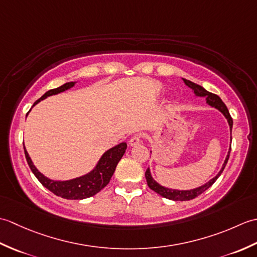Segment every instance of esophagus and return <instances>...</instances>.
I'll return each instance as SVG.
<instances>
[{
	"label": "esophagus",
	"mask_w": 257,
	"mask_h": 257,
	"mask_svg": "<svg viewBox=\"0 0 257 257\" xmlns=\"http://www.w3.org/2000/svg\"><path fill=\"white\" fill-rule=\"evenodd\" d=\"M141 138H143V135H141V134L134 135L133 137H132V139L129 140V145L130 146H136V145L140 144L141 143Z\"/></svg>",
	"instance_id": "34e87169"
}]
</instances>
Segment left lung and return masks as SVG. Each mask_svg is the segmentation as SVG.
<instances>
[{
  "instance_id": "1",
  "label": "left lung",
  "mask_w": 257,
  "mask_h": 257,
  "mask_svg": "<svg viewBox=\"0 0 257 257\" xmlns=\"http://www.w3.org/2000/svg\"><path fill=\"white\" fill-rule=\"evenodd\" d=\"M183 81L185 83V85H187L188 87H190L191 89H192L194 91V94L196 96H200V97H205L206 98V102L209 103L210 106L214 107L216 109H219V110L224 114L225 118L227 119L228 121V124H230V129H231V134H232V127H233V119L231 117L230 112H228V109L227 107L225 106V103L222 101L221 98L215 95V94H212V92L205 90L203 87L193 83V81H190L188 79H184L183 78ZM231 140H232V137H231ZM230 152H231V147H230V150H228V154L226 156V159L224 161V163H223V167L220 170V172L216 174V177H214L213 179H211L209 182L205 183L204 185H202V187L200 188H196V189H193V190H187V191H180V190H172V189H168V188H165L162 187V185H160L159 183H157L154 179H152L151 174H150V170L149 168L147 169L146 171V179H147V183H148V187L154 190L155 192H157L158 194H160L161 196H163V198L166 199H169V200H173V201H189V200H192L194 198H196V196H199L201 193H203L205 190L209 189L211 185L214 183L217 178H219L221 176V173L223 172V170H224V168L226 166L227 163V160L228 158H230Z\"/></svg>"
}]
</instances>
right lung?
Instances as JSON below:
<instances>
[{"label": "right lung", "mask_w": 257, "mask_h": 257, "mask_svg": "<svg viewBox=\"0 0 257 257\" xmlns=\"http://www.w3.org/2000/svg\"><path fill=\"white\" fill-rule=\"evenodd\" d=\"M74 85L75 81H70V83L64 84L63 86L58 87V88L48 90L40 98V99L36 100L33 106H35L37 102L45 99L48 96L56 95L59 94V92L72 88ZM125 149H127V144L125 143H121L118 146L113 147V148L109 149L101 156L96 168L91 172L83 177L68 180V181H54V180H50L45 176H43V174L35 168V166L33 165L25 147L24 152L26 161L29 163L32 172L34 173V176L38 179V181L44 185L46 189L50 190L51 192H53L55 195L61 196L63 199L83 200L95 195L109 183L114 170H116L118 162L124 155Z\"/></svg>", "instance_id": "right-lung-1"}]
</instances>
